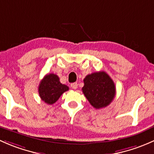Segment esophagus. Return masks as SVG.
<instances>
[{"label":"esophagus","mask_w":154,"mask_h":154,"mask_svg":"<svg viewBox=\"0 0 154 154\" xmlns=\"http://www.w3.org/2000/svg\"><path fill=\"white\" fill-rule=\"evenodd\" d=\"M71 88H72V89H74V90H75V89L78 88V84L76 83V82L71 84Z\"/></svg>","instance_id":"1"}]
</instances>
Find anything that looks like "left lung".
I'll use <instances>...</instances> for the list:
<instances>
[{"mask_svg":"<svg viewBox=\"0 0 154 154\" xmlns=\"http://www.w3.org/2000/svg\"><path fill=\"white\" fill-rule=\"evenodd\" d=\"M82 92L93 107L96 109L107 107L116 96L113 81L105 72H93L84 79Z\"/></svg>","mask_w":154,"mask_h":154,"instance_id":"obj_1","label":"left lung"}]
</instances>
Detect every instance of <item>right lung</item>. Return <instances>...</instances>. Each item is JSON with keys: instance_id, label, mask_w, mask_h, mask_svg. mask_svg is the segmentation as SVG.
<instances>
[{"instance_id": "right-lung-1", "label": "right lung", "mask_w": 154, "mask_h": 154, "mask_svg": "<svg viewBox=\"0 0 154 154\" xmlns=\"http://www.w3.org/2000/svg\"><path fill=\"white\" fill-rule=\"evenodd\" d=\"M68 90L69 88L61 84L58 75L53 73L46 75L41 81L38 86L41 99L48 104H53L56 102L60 96Z\"/></svg>"}]
</instances>
